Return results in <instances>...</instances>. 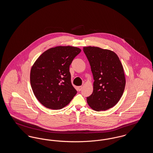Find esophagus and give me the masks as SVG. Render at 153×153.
<instances>
[{"label":"esophagus","instance_id":"obj_1","mask_svg":"<svg viewBox=\"0 0 153 153\" xmlns=\"http://www.w3.org/2000/svg\"><path fill=\"white\" fill-rule=\"evenodd\" d=\"M82 89V86H79V87H77V91H81Z\"/></svg>","mask_w":153,"mask_h":153}]
</instances>
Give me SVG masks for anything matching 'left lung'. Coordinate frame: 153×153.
Listing matches in <instances>:
<instances>
[{
    "label": "left lung",
    "instance_id": "obj_1",
    "mask_svg": "<svg viewBox=\"0 0 153 153\" xmlns=\"http://www.w3.org/2000/svg\"><path fill=\"white\" fill-rule=\"evenodd\" d=\"M94 76V91L87 97L88 105L96 111L115 106L123 94L126 79L122 63L114 51L98 47H84Z\"/></svg>",
    "mask_w": 153,
    "mask_h": 153
}]
</instances>
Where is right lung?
I'll return each mask as SVG.
<instances>
[{"label":"right lung","instance_id":"obj_1","mask_svg":"<svg viewBox=\"0 0 153 153\" xmlns=\"http://www.w3.org/2000/svg\"><path fill=\"white\" fill-rule=\"evenodd\" d=\"M81 49L57 46L44 52L31 69L30 84L38 100L45 107L60 109L77 94L71 82L69 66Z\"/></svg>","mask_w":153,"mask_h":153}]
</instances>
